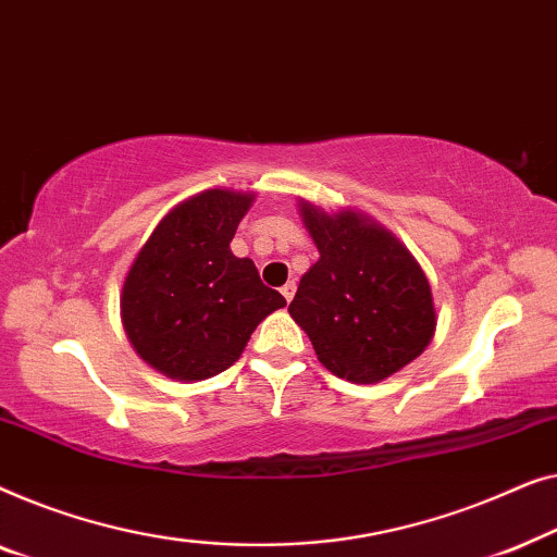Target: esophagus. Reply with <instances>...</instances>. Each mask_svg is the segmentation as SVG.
<instances>
[{
	"label": "esophagus",
	"mask_w": 557,
	"mask_h": 557,
	"mask_svg": "<svg viewBox=\"0 0 557 557\" xmlns=\"http://www.w3.org/2000/svg\"><path fill=\"white\" fill-rule=\"evenodd\" d=\"M295 289H297V285H295V280H289L285 287H282V297H285V300L289 302L295 297Z\"/></svg>",
	"instance_id": "34e87169"
}]
</instances>
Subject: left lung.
Instances as JSON below:
<instances>
[{"label":"left lung","mask_w":557,"mask_h":557,"mask_svg":"<svg viewBox=\"0 0 557 557\" xmlns=\"http://www.w3.org/2000/svg\"><path fill=\"white\" fill-rule=\"evenodd\" d=\"M320 260L305 272L289 315L338 379L379 383L424 354L436 331L432 287L409 249L358 211L300 203Z\"/></svg>","instance_id":"1"}]
</instances>
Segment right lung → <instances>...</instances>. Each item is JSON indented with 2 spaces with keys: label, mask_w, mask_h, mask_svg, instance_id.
<instances>
[{
  "label": "right lung",
  "mask_w": 557,
  "mask_h": 557,
  "mask_svg": "<svg viewBox=\"0 0 557 557\" xmlns=\"http://www.w3.org/2000/svg\"><path fill=\"white\" fill-rule=\"evenodd\" d=\"M255 194L207 189L176 203L136 260L121 293L136 354L176 381H203L242 356L249 335L285 297L230 242Z\"/></svg>",
  "instance_id": "add662e5"
}]
</instances>
